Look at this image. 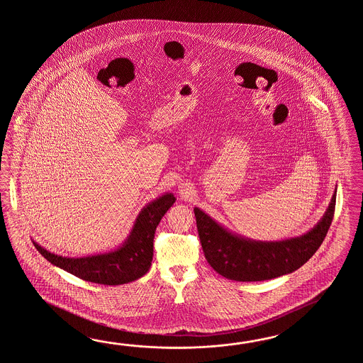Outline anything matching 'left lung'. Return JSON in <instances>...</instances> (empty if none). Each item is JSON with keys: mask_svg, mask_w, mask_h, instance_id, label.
I'll return each instance as SVG.
<instances>
[{"mask_svg": "<svg viewBox=\"0 0 363 363\" xmlns=\"http://www.w3.org/2000/svg\"><path fill=\"white\" fill-rule=\"evenodd\" d=\"M335 203L336 189L324 216L310 231L280 241L233 233L199 208H194V216L206 261L219 275L236 281H261L291 274L308 262L328 232Z\"/></svg>", "mask_w": 363, "mask_h": 363, "instance_id": "8db88e82", "label": "left lung"}]
</instances>
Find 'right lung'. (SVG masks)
I'll return each mask as SVG.
<instances>
[{
  "label": "right lung",
  "instance_id": "add662e5",
  "mask_svg": "<svg viewBox=\"0 0 363 363\" xmlns=\"http://www.w3.org/2000/svg\"><path fill=\"white\" fill-rule=\"evenodd\" d=\"M175 200L172 193H164L149 202L141 208L123 244L110 252L85 257H62L48 252L35 241L33 245L47 261L77 278L104 286L125 284L144 277L150 269L155 228Z\"/></svg>",
  "mask_w": 363,
  "mask_h": 363
}]
</instances>
